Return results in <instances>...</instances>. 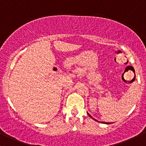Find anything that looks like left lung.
<instances>
[{
  "instance_id": "8db88e82",
  "label": "left lung",
  "mask_w": 146,
  "mask_h": 146,
  "mask_svg": "<svg viewBox=\"0 0 146 146\" xmlns=\"http://www.w3.org/2000/svg\"><path fill=\"white\" fill-rule=\"evenodd\" d=\"M88 115H89V116H90V117H91V118H93V117H92L91 116H90V115H89V114H88ZM95 120H96V119H95ZM96 121H97V120H96ZM102 123H104V122H102Z\"/></svg>"
}]
</instances>
